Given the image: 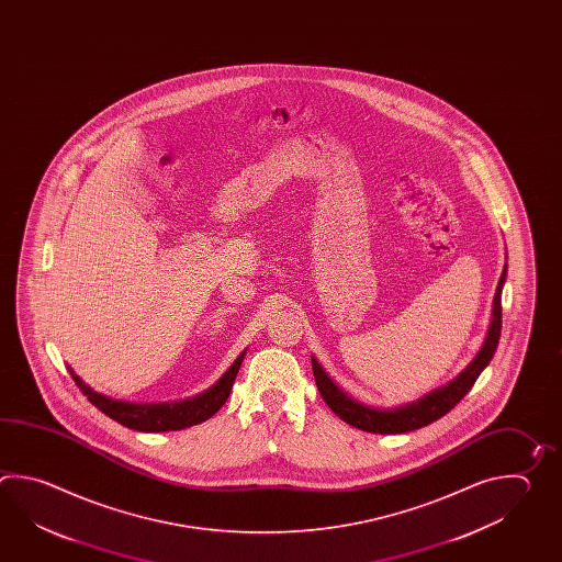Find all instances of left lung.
<instances>
[{
	"label": "left lung",
	"instance_id": "obj_1",
	"mask_svg": "<svg viewBox=\"0 0 562 562\" xmlns=\"http://www.w3.org/2000/svg\"><path fill=\"white\" fill-rule=\"evenodd\" d=\"M504 280H506V266H504L503 274L498 280L496 294H494L493 321L488 324L486 338L482 342L479 355L470 360L469 367L464 368L457 379L450 380L440 389L428 392L423 398L398 406V408H372V406H364L355 398H350L344 390L338 389L330 376L322 370L318 360L312 356V372H314L322 398L330 406V411L336 416L342 418L344 423L360 428V430H367V432H374V435H402V432H411V430L423 428V426H428L438 418H442L469 394V390L481 376L482 370L488 367V362L493 360L498 338H501V328H503L501 296H503Z\"/></svg>",
	"mask_w": 562,
	"mask_h": 562
}]
</instances>
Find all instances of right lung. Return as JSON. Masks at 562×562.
I'll return each mask as SVG.
<instances>
[{
    "label": "right lung",
    "mask_w": 562,
    "mask_h": 562,
    "mask_svg": "<svg viewBox=\"0 0 562 562\" xmlns=\"http://www.w3.org/2000/svg\"><path fill=\"white\" fill-rule=\"evenodd\" d=\"M246 352H241L234 364L222 374V379L204 390L202 394L178 402H158V404H136V402L114 401L110 396H103L93 392L88 384L81 382L78 374L71 372V379L80 386L81 394L88 396L98 411L110 416L115 423L124 424L126 428L139 430V432H168V430H183L188 426L204 423L212 418L228 401L229 390L240 370L241 360Z\"/></svg>",
    "instance_id": "right-lung-1"
}]
</instances>
